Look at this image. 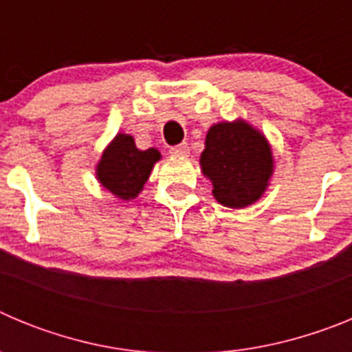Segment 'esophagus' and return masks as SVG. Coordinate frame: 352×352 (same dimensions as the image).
I'll return each instance as SVG.
<instances>
[{"mask_svg":"<svg viewBox=\"0 0 352 352\" xmlns=\"http://www.w3.org/2000/svg\"><path fill=\"white\" fill-rule=\"evenodd\" d=\"M188 144L186 142H182V144L178 146H173L170 148V155H174V157H188Z\"/></svg>","mask_w":352,"mask_h":352,"instance_id":"1","label":"esophagus"}]
</instances>
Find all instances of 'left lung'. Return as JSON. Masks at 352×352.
I'll return each mask as SVG.
<instances>
[{
    "label": "left lung",
    "instance_id": "8db88e82",
    "mask_svg": "<svg viewBox=\"0 0 352 352\" xmlns=\"http://www.w3.org/2000/svg\"><path fill=\"white\" fill-rule=\"evenodd\" d=\"M201 169L213 183V197L227 208L259 201L273 174L272 146L247 121H223L206 133Z\"/></svg>",
    "mask_w": 352,
    "mask_h": 352
}]
</instances>
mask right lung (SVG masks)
Wrapping results in <instances>:
<instances>
[{
  "mask_svg": "<svg viewBox=\"0 0 352 352\" xmlns=\"http://www.w3.org/2000/svg\"><path fill=\"white\" fill-rule=\"evenodd\" d=\"M158 160V149L149 148L141 151L132 135L118 133L104 149L100 162L96 164V178L118 199L130 201L138 197L142 190Z\"/></svg>",
  "mask_w": 352,
  "mask_h": 352,
  "instance_id": "obj_1",
  "label": "right lung"
}]
</instances>
